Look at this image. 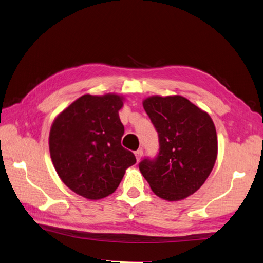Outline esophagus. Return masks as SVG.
I'll return each instance as SVG.
<instances>
[{
    "label": "esophagus",
    "instance_id": "esophagus-1",
    "mask_svg": "<svg viewBox=\"0 0 263 263\" xmlns=\"http://www.w3.org/2000/svg\"><path fill=\"white\" fill-rule=\"evenodd\" d=\"M135 155H136V158H137V160H138V161H140V160H141V158H142V155H143L142 149H139V150H137V152L135 153Z\"/></svg>",
    "mask_w": 263,
    "mask_h": 263
}]
</instances>
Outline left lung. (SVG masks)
Listing matches in <instances>:
<instances>
[{"label": "left lung", "mask_w": 263, "mask_h": 263, "mask_svg": "<svg viewBox=\"0 0 263 263\" xmlns=\"http://www.w3.org/2000/svg\"><path fill=\"white\" fill-rule=\"evenodd\" d=\"M159 137L155 160L139 168L157 197L180 201L197 192L214 168L218 140L209 114L180 95L150 96L142 102Z\"/></svg>", "instance_id": "left-lung-1"}]
</instances>
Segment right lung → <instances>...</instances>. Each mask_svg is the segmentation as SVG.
Returning a JSON list of instances; mask_svg holds the SVG:
<instances>
[{"mask_svg": "<svg viewBox=\"0 0 263 263\" xmlns=\"http://www.w3.org/2000/svg\"><path fill=\"white\" fill-rule=\"evenodd\" d=\"M124 96L83 95L55 117L48 144L61 180L89 200L108 197L120 185L125 171L136 164L122 147L124 126L119 116Z\"/></svg>", "mask_w": 263, "mask_h": 263, "instance_id": "obj_1", "label": "right lung"}]
</instances>
